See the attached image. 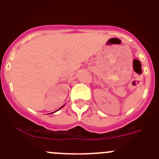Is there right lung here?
I'll use <instances>...</instances> for the list:
<instances>
[{
	"instance_id": "add662e5",
	"label": "right lung",
	"mask_w": 159,
	"mask_h": 159,
	"mask_svg": "<svg viewBox=\"0 0 159 159\" xmlns=\"http://www.w3.org/2000/svg\"><path fill=\"white\" fill-rule=\"evenodd\" d=\"M59 109H60V108H59Z\"/></svg>"
}]
</instances>
